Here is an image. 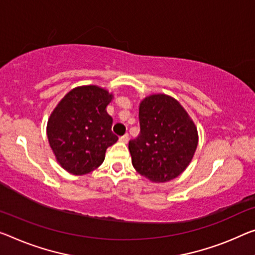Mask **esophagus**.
<instances>
[{"label":"esophagus","instance_id":"34e87169","mask_svg":"<svg viewBox=\"0 0 255 255\" xmlns=\"http://www.w3.org/2000/svg\"><path fill=\"white\" fill-rule=\"evenodd\" d=\"M120 141H122V142H124V143H127V142H128V133H125V134H124V135H122V136H121V138H120Z\"/></svg>","mask_w":255,"mask_h":255}]
</instances>
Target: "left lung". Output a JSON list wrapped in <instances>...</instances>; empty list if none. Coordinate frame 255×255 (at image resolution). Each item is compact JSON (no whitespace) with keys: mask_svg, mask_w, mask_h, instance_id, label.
Instances as JSON below:
<instances>
[{"mask_svg":"<svg viewBox=\"0 0 255 255\" xmlns=\"http://www.w3.org/2000/svg\"><path fill=\"white\" fill-rule=\"evenodd\" d=\"M140 133L128 141L132 165L152 182L179 177L197 148V128L173 98L151 95L140 103Z\"/></svg>","mask_w":255,"mask_h":255,"instance_id":"left-lung-1","label":"left lung"}]
</instances>
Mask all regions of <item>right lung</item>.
I'll return each instance as SVG.
<instances>
[{"instance_id": "add662e5", "label": "right lung", "mask_w": 255, "mask_h": 255, "mask_svg": "<svg viewBox=\"0 0 255 255\" xmlns=\"http://www.w3.org/2000/svg\"><path fill=\"white\" fill-rule=\"evenodd\" d=\"M113 99L97 85L69 91L51 114L46 127L49 143L58 163L69 173L87 174L103 164L108 147L119 138L106 107Z\"/></svg>"}]
</instances>
